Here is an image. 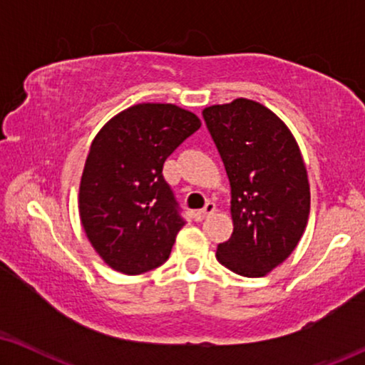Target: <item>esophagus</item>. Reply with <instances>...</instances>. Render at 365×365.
Listing matches in <instances>:
<instances>
[{
  "mask_svg": "<svg viewBox=\"0 0 365 365\" xmlns=\"http://www.w3.org/2000/svg\"><path fill=\"white\" fill-rule=\"evenodd\" d=\"M214 211H216V204H214V202H206V206H204L202 209H199V211L194 212V221L201 222L207 216H211Z\"/></svg>",
  "mask_w": 365,
  "mask_h": 365,
  "instance_id": "1",
  "label": "esophagus"
}]
</instances>
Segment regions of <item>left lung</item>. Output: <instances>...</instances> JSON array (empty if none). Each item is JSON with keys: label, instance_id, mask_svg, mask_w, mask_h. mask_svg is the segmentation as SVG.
Masks as SVG:
<instances>
[{"label": "left lung", "instance_id": "1", "mask_svg": "<svg viewBox=\"0 0 365 365\" xmlns=\"http://www.w3.org/2000/svg\"><path fill=\"white\" fill-rule=\"evenodd\" d=\"M231 182L234 231L217 261L262 277L286 261L307 226V171L286 124L262 104L237 98L202 111Z\"/></svg>", "mask_w": 365, "mask_h": 365}]
</instances>
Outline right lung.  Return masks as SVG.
<instances>
[{"label": "right lung", "mask_w": 365, "mask_h": 365, "mask_svg": "<svg viewBox=\"0 0 365 365\" xmlns=\"http://www.w3.org/2000/svg\"><path fill=\"white\" fill-rule=\"evenodd\" d=\"M199 128L191 111L143 103L109 119L94 138L79 184V217L114 271L136 276L168 261L184 219L163 166Z\"/></svg>", "instance_id": "right-lung-1"}]
</instances>
